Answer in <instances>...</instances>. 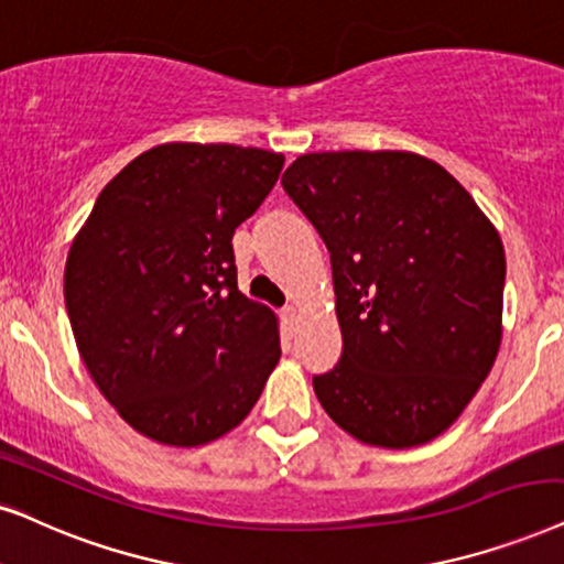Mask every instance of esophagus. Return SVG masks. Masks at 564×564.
<instances>
[{"instance_id": "esophagus-1", "label": "esophagus", "mask_w": 564, "mask_h": 564, "mask_svg": "<svg viewBox=\"0 0 564 564\" xmlns=\"http://www.w3.org/2000/svg\"><path fill=\"white\" fill-rule=\"evenodd\" d=\"M297 321H300V311L295 308V305H288V308L282 311V324H284V328H288V332H295Z\"/></svg>"}]
</instances>
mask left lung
<instances>
[{"label": "left lung", "mask_w": 564, "mask_h": 564, "mask_svg": "<svg viewBox=\"0 0 564 564\" xmlns=\"http://www.w3.org/2000/svg\"><path fill=\"white\" fill-rule=\"evenodd\" d=\"M282 186L332 253L345 349L313 378L321 406L376 448L435 441L500 349V232L443 165L406 150L308 152Z\"/></svg>", "instance_id": "left-lung-1"}]
</instances>
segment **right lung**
<instances>
[{
	"label": "right lung",
	"instance_id": "1",
	"mask_svg": "<svg viewBox=\"0 0 564 564\" xmlns=\"http://www.w3.org/2000/svg\"><path fill=\"white\" fill-rule=\"evenodd\" d=\"M282 165L272 150L158 144L111 178L72 240L64 303L77 352L139 435L217 441L280 362V321L238 290L230 240Z\"/></svg>",
	"mask_w": 564,
	"mask_h": 564
}]
</instances>
